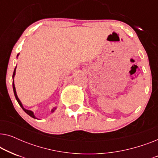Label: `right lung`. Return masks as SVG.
Here are the masks:
<instances>
[{"label": "right lung", "instance_id": "obj_1", "mask_svg": "<svg viewBox=\"0 0 158 158\" xmlns=\"http://www.w3.org/2000/svg\"><path fill=\"white\" fill-rule=\"evenodd\" d=\"M19 55V54H18V55H17V57H18V56ZM16 68H15V69H14V73H13V90H14V96H15V97H16V101H18V103H19V104L20 105V106L22 108V109L23 110V111H24L26 113H27L28 115H29L30 116H31L32 118H36V117H35V116H34V112L32 111H30V110H28V109H24V108H23V105H22V103H21V101L19 100V98H18V96H17V94H16V88H15V85H14V76H15V75H16ZM56 109V107L55 108H53L52 109V111H51V112L52 113V112H54L55 111V110Z\"/></svg>", "mask_w": 158, "mask_h": 158}]
</instances>
